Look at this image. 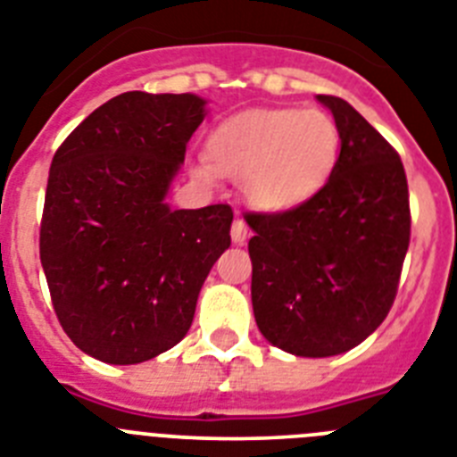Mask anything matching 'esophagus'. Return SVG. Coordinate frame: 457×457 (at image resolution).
I'll use <instances>...</instances> for the list:
<instances>
[{"label": "esophagus", "instance_id": "34e87169", "mask_svg": "<svg viewBox=\"0 0 457 457\" xmlns=\"http://www.w3.org/2000/svg\"><path fill=\"white\" fill-rule=\"evenodd\" d=\"M248 234H251V229H248V225L244 223V218H234V223H232V241H234V244H245Z\"/></svg>", "mask_w": 457, "mask_h": 457}]
</instances>
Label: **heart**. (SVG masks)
<instances>
[{
	"instance_id": "obj_1",
	"label": "heart",
	"mask_w": 457,
	"mask_h": 457,
	"mask_svg": "<svg viewBox=\"0 0 457 457\" xmlns=\"http://www.w3.org/2000/svg\"><path fill=\"white\" fill-rule=\"evenodd\" d=\"M338 156V124L317 108L248 110L206 140L209 165L239 179L248 202L273 213L312 200L331 179Z\"/></svg>"
}]
</instances>
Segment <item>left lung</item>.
Instances as JSON below:
<instances>
[{
	"label": "left lung",
	"mask_w": 457,
	"mask_h": 457,
	"mask_svg": "<svg viewBox=\"0 0 457 457\" xmlns=\"http://www.w3.org/2000/svg\"><path fill=\"white\" fill-rule=\"evenodd\" d=\"M340 130L331 179L305 204L253 213V312L262 336L296 356L356 347L386 320L410 248L403 161L347 101L320 94Z\"/></svg>",
	"instance_id": "obj_1"
}]
</instances>
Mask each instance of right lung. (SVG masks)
Masks as SVG:
<instances>
[{
    "label": "right lung",
    "instance_id": "obj_1",
    "mask_svg": "<svg viewBox=\"0 0 457 457\" xmlns=\"http://www.w3.org/2000/svg\"><path fill=\"white\" fill-rule=\"evenodd\" d=\"M202 119L193 94L126 91L54 154L38 251L59 324L94 359L130 366L174 347L229 248L232 206L165 204Z\"/></svg>",
    "mask_w": 457,
    "mask_h": 457
}]
</instances>
